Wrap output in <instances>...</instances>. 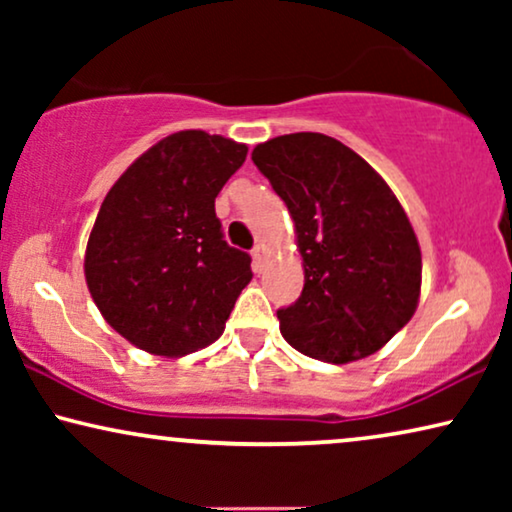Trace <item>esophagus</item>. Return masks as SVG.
<instances>
[{
    "mask_svg": "<svg viewBox=\"0 0 512 512\" xmlns=\"http://www.w3.org/2000/svg\"><path fill=\"white\" fill-rule=\"evenodd\" d=\"M251 258H254V270L261 272L265 268V261H268V251H265L263 244H256L254 251H251Z\"/></svg>",
    "mask_w": 512,
    "mask_h": 512,
    "instance_id": "obj_1",
    "label": "esophagus"
}]
</instances>
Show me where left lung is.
<instances>
[{"label": "left lung", "instance_id": "8db88e82", "mask_svg": "<svg viewBox=\"0 0 512 512\" xmlns=\"http://www.w3.org/2000/svg\"><path fill=\"white\" fill-rule=\"evenodd\" d=\"M251 160L289 207L303 256V293L277 310L284 340L326 363L375 354L412 319L422 289V251L394 191L321 132L268 139Z\"/></svg>", "mask_w": 512, "mask_h": 512}]
</instances>
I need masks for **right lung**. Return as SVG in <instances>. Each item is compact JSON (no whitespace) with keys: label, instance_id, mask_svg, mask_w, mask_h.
Here are the masks:
<instances>
[{"label":"right lung","instance_id":"1","mask_svg":"<svg viewBox=\"0 0 512 512\" xmlns=\"http://www.w3.org/2000/svg\"><path fill=\"white\" fill-rule=\"evenodd\" d=\"M247 146L181 130L142 153L111 186L86 247V284L107 324L158 356L207 347L251 282L228 247L214 200Z\"/></svg>","mask_w":512,"mask_h":512}]
</instances>
